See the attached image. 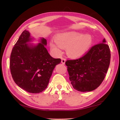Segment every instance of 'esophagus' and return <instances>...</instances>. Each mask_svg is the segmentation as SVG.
Instances as JSON below:
<instances>
[{
    "label": "esophagus",
    "instance_id": "1",
    "mask_svg": "<svg viewBox=\"0 0 120 120\" xmlns=\"http://www.w3.org/2000/svg\"><path fill=\"white\" fill-rule=\"evenodd\" d=\"M65 62H66V60H65V58H62L61 62H62V63L63 64H65Z\"/></svg>",
    "mask_w": 120,
    "mask_h": 120
}]
</instances>
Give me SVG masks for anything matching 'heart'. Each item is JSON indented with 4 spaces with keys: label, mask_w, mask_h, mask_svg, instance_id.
Masks as SVG:
<instances>
[{
    "label": "heart",
    "mask_w": 120,
    "mask_h": 120,
    "mask_svg": "<svg viewBox=\"0 0 120 120\" xmlns=\"http://www.w3.org/2000/svg\"><path fill=\"white\" fill-rule=\"evenodd\" d=\"M55 41L56 43L50 42V46L57 55L61 54L62 49H66L67 55L76 58L87 53L93 43V38L88 34L68 32L57 34Z\"/></svg>",
    "instance_id": "obj_1"
}]
</instances>
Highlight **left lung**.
I'll use <instances>...</instances> for the list:
<instances>
[{"mask_svg":"<svg viewBox=\"0 0 120 120\" xmlns=\"http://www.w3.org/2000/svg\"><path fill=\"white\" fill-rule=\"evenodd\" d=\"M110 57L109 47L103 39L84 56L65 62L74 88L80 92H90L98 88L105 77Z\"/></svg>","mask_w":120,"mask_h":120,"instance_id":"1","label":"left lung"}]
</instances>
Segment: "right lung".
Segmentation results:
<instances>
[{
	"label": "right lung",
	"mask_w": 120,
	"mask_h": 120,
	"mask_svg": "<svg viewBox=\"0 0 120 120\" xmlns=\"http://www.w3.org/2000/svg\"><path fill=\"white\" fill-rule=\"evenodd\" d=\"M35 40L30 32L24 30L11 51L10 68L13 80L22 89L32 93L44 91L60 58H54L49 53L44 38L39 43H30Z\"/></svg>",
	"instance_id": "add662e5"
}]
</instances>
